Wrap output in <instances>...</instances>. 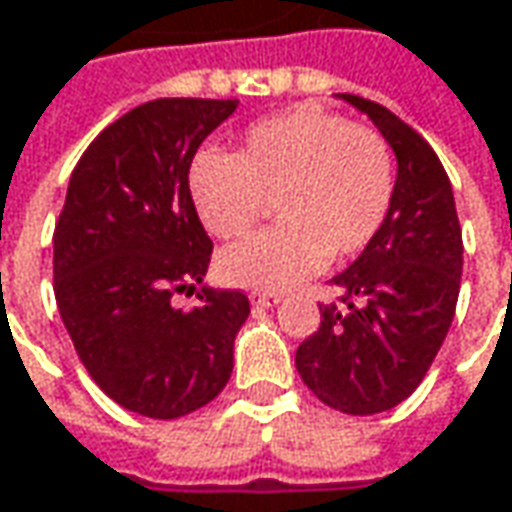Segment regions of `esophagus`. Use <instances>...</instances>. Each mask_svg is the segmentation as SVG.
<instances>
[{
  "mask_svg": "<svg viewBox=\"0 0 512 512\" xmlns=\"http://www.w3.org/2000/svg\"><path fill=\"white\" fill-rule=\"evenodd\" d=\"M250 302L259 307H276L282 302V293H250Z\"/></svg>",
  "mask_w": 512,
  "mask_h": 512,
  "instance_id": "1",
  "label": "esophagus"
}]
</instances>
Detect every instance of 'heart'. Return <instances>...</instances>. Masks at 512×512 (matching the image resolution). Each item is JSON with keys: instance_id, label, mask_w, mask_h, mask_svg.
Returning <instances> with one entry per match:
<instances>
[{"instance_id": "obj_1", "label": "heart", "mask_w": 512, "mask_h": 512, "mask_svg": "<svg viewBox=\"0 0 512 512\" xmlns=\"http://www.w3.org/2000/svg\"><path fill=\"white\" fill-rule=\"evenodd\" d=\"M393 185L382 136L313 105L250 125L236 156L202 150L187 173L193 207L219 239H242L267 202L276 207L282 225L216 262L222 282L247 290H287L325 259L356 256L384 225Z\"/></svg>"}]
</instances>
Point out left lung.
<instances>
[{
	"label": "left lung",
	"instance_id": "obj_1",
	"mask_svg": "<svg viewBox=\"0 0 512 512\" xmlns=\"http://www.w3.org/2000/svg\"><path fill=\"white\" fill-rule=\"evenodd\" d=\"M382 130L396 153L387 219L342 270L339 305H319L322 325L296 350V370L319 402L350 416L402 404L436 359L462 285V225L439 156L382 105L339 93Z\"/></svg>",
	"mask_w": 512,
	"mask_h": 512
}]
</instances>
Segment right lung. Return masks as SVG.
Returning a JSON list of instances; mask_svg holds the SVG:
<instances>
[{
	"mask_svg": "<svg viewBox=\"0 0 512 512\" xmlns=\"http://www.w3.org/2000/svg\"><path fill=\"white\" fill-rule=\"evenodd\" d=\"M236 99H153L102 130L70 173L53 230V293L79 359L110 399L148 419L213 402L233 373L250 302L202 287L213 242L187 173Z\"/></svg>",
	"mask_w": 512,
	"mask_h": 512,
	"instance_id": "1",
	"label": "right lung"
}]
</instances>
